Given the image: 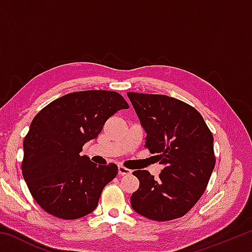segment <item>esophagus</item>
I'll return each mask as SVG.
<instances>
[{
    "label": "esophagus",
    "instance_id": "obj_1",
    "mask_svg": "<svg viewBox=\"0 0 252 252\" xmlns=\"http://www.w3.org/2000/svg\"><path fill=\"white\" fill-rule=\"evenodd\" d=\"M118 173L120 174V176H125V174L131 173V170L126 169L125 167H122V165H119V167H118Z\"/></svg>",
    "mask_w": 252,
    "mask_h": 252
}]
</instances>
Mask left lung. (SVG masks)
<instances>
[{
	"mask_svg": "<svg viewBox=\"0 0 252 252\" xmlns=\"http://www.w3.org/2000/svg\"><path fill=\"white\" fill-rule=\"evenodd\" d=\"M146 131V147L163 165L155 180L147 170H135L139 189L131 195L135 212L156 221L185 216L198 202L215 169L213 136L192 106L162 94L127 92Z\"/></svg>",
	"mask_w": 252,
	"mask_h": 252,
	"instance_id": "obj_1",
	"label": "left lung"
}]
</instances>
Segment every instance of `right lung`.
Listing matches in <instances>:
<instances>
[{
  "mask_svg": "<svg viewBox=\"0 0 252 252\" xmlns=\"http://www.w3.org/2000/svg\"><path fill=\"white\" fill-rule=\"evenodd\" d=\"M127 108L117 92L90 90L59 97L36 114L23 142L22 174L43 210L66 220L94 210L118 167L97 165L80 152L111 116Z\"/></svg>",
  "mask_w": 252,
  "mask_h": 252,
  "instance_id": "1",
  "label": "right lung"
}]
</instances>
